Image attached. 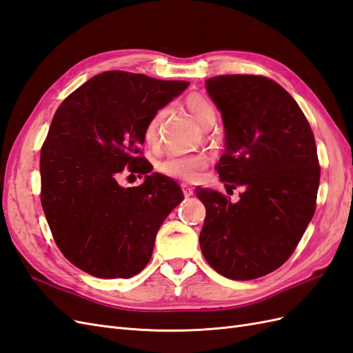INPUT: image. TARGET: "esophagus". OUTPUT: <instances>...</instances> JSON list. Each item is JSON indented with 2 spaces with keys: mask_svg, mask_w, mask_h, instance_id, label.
<instances>
[{
  "mask_svg": "<svg viewBox=\"0 0 353 353\" xmlns=\"http://www.w3.org/2000/svg\"><path fill=\"white\" fill-rule=\"evenodd\" d=\"M181 188H183V193H184L185 197H190V196L194 194L193 187H190L188 184H183V185H181Z\"/></svg>",
  "mask_w": 353,
  "mask_h": 353,
  "instance_id": "34e87169",
  "label": "esophagus"
}]
</instances>
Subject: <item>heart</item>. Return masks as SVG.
I'll return each mask as SVG.
<instances>
[{
	"label": "heart",
	"mask_w": 353,
	"mask_h": 353,
	"mask_svg": "<svg viewBox=\"0 0 353 353\" xmlns=\"http://www.w3.org/2000/svg\"><path fill=\"white\" fill-rule=\"evenodd\" d=\"M187 109L193 113L200 125L205 128L215 123L216 110L209 99L201 94H190L185 99ZM166 110H157L150 121L147 122L144 130V141L147 145H156L159 143V130L165 119ZM208 166V156L205 153H170L157 163V170L170 178L193 181L199 176L200 170Z\"/></svg>",
	"instance_id": "obj_1"
}]
</instances>
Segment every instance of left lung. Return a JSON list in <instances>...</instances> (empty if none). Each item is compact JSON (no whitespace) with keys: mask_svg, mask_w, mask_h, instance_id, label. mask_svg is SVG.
Wrapping results in <instances>:
<instances>
[{"mask_svg":"<svg viewBox=\"0 0 353 353\" xmlns=\"http://www.w3.org/2000/svg\"><path fill=\"white\" fill-rule=\"evenodd\" d=\"M206 91L225 128L219 178L227 190L244 191L232 203L196 188L206 208L200 249L227 279H259L290 258L315 213V138L294 99L270 78L222 74L206 81Z\"/></svg>","mask_w":353,"mask_h":353,"instance_id":"1","label":"left lung"}]
</instances>
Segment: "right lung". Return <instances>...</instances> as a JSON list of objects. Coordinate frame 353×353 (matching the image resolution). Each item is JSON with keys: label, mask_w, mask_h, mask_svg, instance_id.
I'll return each mask as SVG.
<instances>
[{"label": "right lung", "mask_w": 353, "mask_h": 353, "mask_svg": "<svg viewBox=\"0 0 353 353\" xmlns=\"http://www.w3.org/2000/svg\"><path fill=\"white\" fill-rule=\"evenodd\" d=\"M188 82L109 70L60 104L41 148V203L56 244L97 279H131L152 258L156 234L184 194L141 157L150 117ZM146 175L125 189L126 166Z\"/></svg>", "instance_id": "1"}]
</instances>
